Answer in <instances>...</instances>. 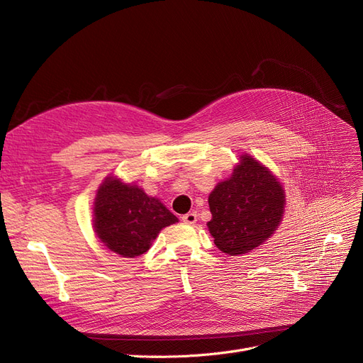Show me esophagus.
I'll use <instances>...</instances> for the list:
<instances>
[{"mask_svg":"<svg viewBox=\"0 0 363 363\" xmlns=\"http://www.w3.org/2000/svg\"><path fill=\"white\" fill-rule=\"evenodd\" d=\"M182 220L185 223H188V225H194L197 222V213L196 212H189V213L182 216Z\"/></svg>","mask_w":363,"mask_h":363,"instance_id":"esophagus-1","label":"esophagus"}]
</instances>
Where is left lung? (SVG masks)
I'll return each instance as SVG.
<instances>
[{"label":"left lung","mask_w":363,"mask_h":363,"mask_svg":"<svg viewBox=\"0 0 363 363\" xmlns=\"http://www.w3.org/2000/svg\"><path fill=\"white\" fill-rule=\"evenodd\" d=\"M284 188L272 172L249 155L208 196L207 228L222 253L245 255L263 244L282 220Z\"/></svg>","instance_id":"left-lung-1"}]
</instances>
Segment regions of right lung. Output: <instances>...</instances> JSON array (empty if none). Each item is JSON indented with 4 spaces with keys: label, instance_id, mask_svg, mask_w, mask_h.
Returning <instances> with one entry per match:
<instances>
[{
    "label": "right lung",
    "instance_id": "right-lung-1",
    "mask_svg": "<svg viewBox=\"0 0 363 363\" xmlns=\"http://www.w3.org/2000/svg\"><path fill=\"white\" fill-rule=\"evenodd\" d=\"M94 230L108 250L122 257L144 255L164 226L178 218L143 188L107 177L94 200Z\"/></svg>",
    "mask_w": 363,
    "mask_h": 363
}]
</instances>
